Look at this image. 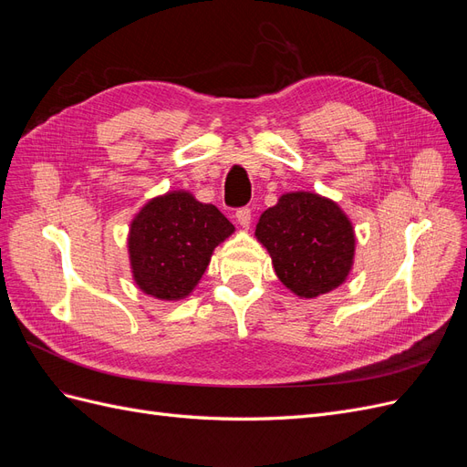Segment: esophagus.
Here are the masks:
<instances>
[{"instance_id":"34e87169","label":"esophagus","mask_w":467,"mask_h":467,"mask_svg":"<svg viewBox=\"0 0 467 467\" xmlns=\"http://www.w3.org/2000/svg\"><path fill=\"white\" fill-rule=\"evenodd\" d=\"M235 220H237L239 225H242V228H249V223H251V210H249V208H239V210L235 212Z\"/></svg>"}]
</instances>
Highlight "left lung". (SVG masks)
I'll list each match as a JSON object with an SVG mask.
<instances>
[{
  "label": "left lung",
  "mask_w": 467,
  "mask_h": 467,
  "mask_svg": "<svg viewBox=\"0 0 467 467\" xmlns=\"http://www.w3.org/2000/svg\"><path fill=\"white\" fill-rule=\"evenodd\" d=\"M255 235L271 253L282 285L300 298L341 286L355 259V230L337 202L316 192H286L266 208Z\"/></svg>",
  "instance_id": "1"
}]
</instances>
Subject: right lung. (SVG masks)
<instances>
[{"label": "right lung", "instance_id": "add662e5", "mask_svg": "<svg viewBox=\"0 0 467 467\" xmlns=\"http://www.w3.org/2000/svg\"><path fill=\"white\" fill-rule=\"evenodd\" d=\"M234 230L214 204H202L187 191L155 196L130 223L134 282L158 300L187 298L202 278L212 251Z\"/></svg>", "mask_w": 467, "mask_h": 467}]
</instances>
